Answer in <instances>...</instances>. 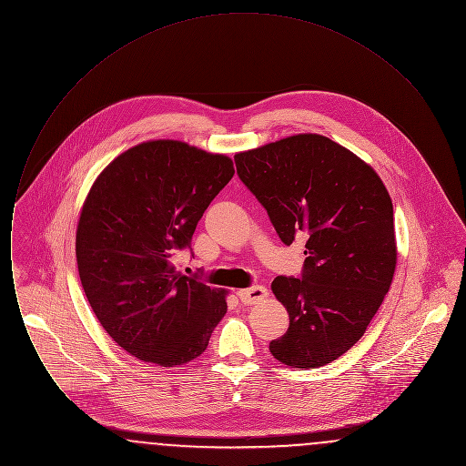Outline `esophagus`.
Masks as SVG:
<instances>
[{
	"label": "esophagus",
	"mask_w": 466,
	"mask_h": 466,
	"mask_svg": "<svg viewBox=\"0 0 466 466\" xmlns=\"http://www.w3.org/2000/svg\"><path fill=\"white\" fill-rule=\"evenodd\" d=\"M238 297L246 306H253V304H258V302H262L266 299L267 289L266 287L257 285V287H251V289H239Z\"/></svg>",
	"instance_id": "obj_1"
}]
</instances>
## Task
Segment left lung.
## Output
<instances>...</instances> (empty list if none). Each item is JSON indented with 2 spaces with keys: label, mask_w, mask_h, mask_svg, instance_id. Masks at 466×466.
<instances>
[{
  "label": "left lung",
  "mask_w": 466,
  "mask_h": 466,
  "mask_svg": "<svg viewBox=\"0 0 466 466\" xmlns=\"http://www.w3.org/2000/svg\"><path fill=\"white\" fill-rule=\"evenodd\" d=\"M234 160L281 241L308 236L302 279L278 276L270 285L289 316L270 355L293 369L323 367L361 339L391 287V198L367 162L321 134L289 136Z\"/></svg>",
  "instance_id": "obj_1"
}]
</instances>
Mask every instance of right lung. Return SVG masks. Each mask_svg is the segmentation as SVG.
Wrapping results in <instances>:
<instances>
[{"label": "right lung", "instance_id": "right-lung-1", "mask_svg": "<svg viewBox=\"0 0 466 466\" xmlns=\"http://www.w3.org/2000/svg\"><path fill=\"white\" fill-rule=\"evenodd\" d=\"M232 160L183 141H145L96 177L76 227V264L90 308L127 353L160 367L202 355L227 312V291L175 266Z\"/></svg>", "mask_w": 466, "mask_h": 466}]
</instances>
